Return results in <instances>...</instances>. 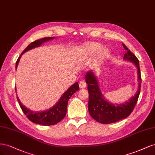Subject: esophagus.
I'll use <instances>...</instances> for the list:
<instances>
[{"label":"esophagus","instance_id":"34e87169","mask_svg":"<svg viewBox=\"0 0 155 155\" xmlns=\"http://www.w3.org/2000/svg\"><path fill=\"white\" fill-rule=\"evenodd\" d=\"M79 87H80L81 89H82V88H85L86 87V83L85 81L82 80L80 82V83H79Z\"/></svg>","mask_w":155,"mask_h":155}]
</instances>
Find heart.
Masks as SVG:
<instances>
[{"instance_id": "b5f03b06", "label": "heart", "mask_w": 155, "mask_h": 155, "mask_svg": "<svg viewBox=\"0 0 155 155\" xmlns=\"http://www.w3.org/2000/svg\"><path fill=\"white\" fill-rule=\"evenodd\" d=\"M83 48L86 51L87 53H90V54H93V53H95L99 50V56L101 58H104L106 56L108 55V49L106 48L102 47L101 48V45L97 43L94 42H90L86 43L85 45H84Z\"/></svg>"}]
</instances>
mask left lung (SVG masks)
<instances>
[{
	"mask_svg": "<svg viewBox=\"0 0 155 155\" xmlns=\"http://www.w3.org/2000/svg\"><path fill=\"white\" fill-rule=\"evenodd\" d=\"M123 44L126 53L123 59L132 61L138 69V90L136 94L128 101L122 104H113L108 102L101 93L97 77L93 71H89L85 75L86 82L87 84V90L89 93L88 101V110L90 116L97 122L103 124H110L116 123L127 118L133 111L138 101L140 93L141 78L138 59L128 48L125 44Z\"/></svg>",
	"mask_w": 155,
	"mask_h": 155,
	"instance_id": "8db88e82",
	"label": "left lung"
}]
</instances>
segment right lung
I'll list each match as a JSON object with an SVG mask.
<instances>
[{"instance_id": "1", "label": "right lung", "mask_w": 155, "mask_h": 155, "mask_svg": "<svg viewBox=\"0 0 155 155\" xmlns=\"http://www.w3.org/2000/svg\"><path fill=\"white\" fill-rule=\"evenodd\" d=\"M54 37H48V38H44L40 39L33 41L26 47L25 49L21 53V56L19 57L16 61L15 65V69L18 65L19 61L20 60L22 54H23L25 52L28 51L30 49H32L34 48H36L40 46L43 43H45L51 39H53ZM79 90V86L78 82H75L74 84L71 86L68 90L64 93V94L60 97L59 101L57 102L56 104L49 109H48L45 111L41 112H34L32 111L24 105H23L21 103V101L19 99V97H17V101H18L19 104L21 108L23 110V113L26 115V117H28L30 121L32 122L36 123V124L41 125L44 126H49L55 125L56 123L60 122L61 120L65 117L66 112H67V107L69 99L71 98L75 92ZM16 91V87H15Z\"/></svg>"}]
</instances>
